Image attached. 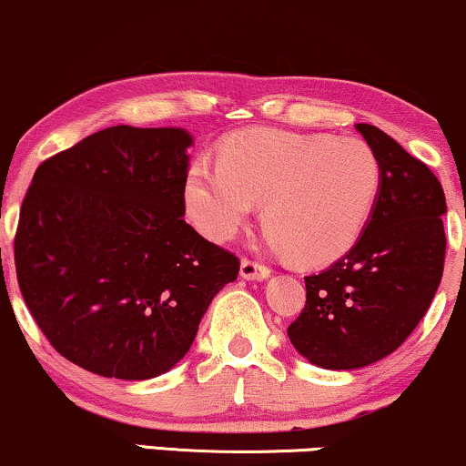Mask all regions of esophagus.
Listing matches in <instances>:
<instances>
[{
	"instance_id": "34e87169",
	"label": "esophagus",
	"mask_w": 466,
	"mask_h": 466,
	"mask_svg": "<svg viewBox=\"0 0 466 466\" xmlns=\"http://www.w3.org/2000/svg\"><path fill=\"white\" fill-rule=\"evenodd\" d=\"M269 274H271V269L268 268V265L250 261V258H241L239 276L244 278V280H268Z\"/></svg>"
}]
</instances>
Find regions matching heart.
Masks as SVG:
<instances>
[{"label":"heart","mask_w":466,"mask_h":466,"mask_svg":"<svg viewBox=\"0 0 466 466\" xmlns=\"http://www.w3.org/2000/svg\"><path fill=\"white\" fill-rule=\"evenodd\" d=\"M379 184L377 156L360 138L250 130L228 138L220 162H192L184 201L192 225L214 241L233 239L263 203L269 246L323 265L358 244Z\"/></svg>","instance_id":"1"}]
</instances>
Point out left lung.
I'll return each mask as SVG.
<instances>
[{"instance_id": "1", "label": "left lung", "mask_w": 466, "mask_h": 466, "mask_svg": "<svg viewBox=\"0 0 466 466\" xmlns=\"http://www.w3.org/2000/svg\"><path fill=\"white\" fill-rule=\"evenodd\" d=\"M380 167L379 195L351 250L306 276V306L289 325L295 351L353 370L388 358L418 328L441 285L445 195L424 162L377 126L358 124Z\"/></svg>"}]
</instances>
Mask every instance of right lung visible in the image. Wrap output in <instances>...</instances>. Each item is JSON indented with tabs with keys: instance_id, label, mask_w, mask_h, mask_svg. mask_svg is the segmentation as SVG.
I'll use <instances>...</instances> for the list:
<instances>
[{
	"instance_id": "right-lung-1",
	"label": "right lung",
	"mask_w": 466,
	"mask_h": 466,
	"mask_svg": "<svg viewBox=\"0 0 466 466\" xmlns=\"http://www.w3.org/2000/svg\"><path fill=\"white\" fill-rule=\"evenodd\" d=\"M195 138L113 126L35 168L15 238L16 278L42 334L100 377L145 380L190 351L239 261L186 225Z\"/></svg>"
}]
</instances>
